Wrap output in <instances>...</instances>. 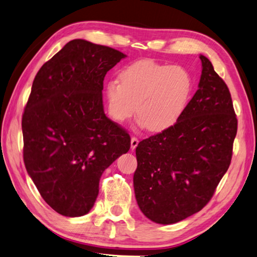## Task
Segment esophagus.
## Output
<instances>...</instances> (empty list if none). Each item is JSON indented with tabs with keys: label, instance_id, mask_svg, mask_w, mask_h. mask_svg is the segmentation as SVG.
<instances>
[{
	"label": "esophagus",
	"instance_id": "esophagus-1",
	"mask_svg": "<svg viewBox=\"0 0 257 257\" xmlns=\"http://www.w3.org/2000/svg\"><path fill=\"white\" fill-rule=\"evenodd\" d=\"M138 143H139V141H138L137 137H133V138H132V143H130V147H132L133 151L138 146Z\"/></svg>",
	"mask_w": 257,
	"mask_h": 257
}]
</instances>
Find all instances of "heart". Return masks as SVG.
Here are the masks:
<instances>
[{
  "mask_svg": "<svg viewBox=\"0 0 257 257\" xmlns=\"http://www.w3.org/2000/svg\"><path fill=\"white\" fill-rule=\"evenodd\" d=\"M193 91L188 69L153 60H139L124 67L119 80L105 85L109 115L118 123L136 112L141 123L161 133L174 125L184 113Z\"/></svg>",
  "mask_w": 257,
  "mask_h": 257,
  "instance_id": "heart-1",
  "label": "heart"
}]
</instances>
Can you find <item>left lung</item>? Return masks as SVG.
Segmentation results:
<instances>
[{
	"label": "left lung",
	"mask_w": 257,
	"mask_h": 257,
	"mask_svg": "<svg viewBox=\"0 0 257 257\" xmlns=\"http://www.w3.org/2000/svg\"><path fill=\"white\" fill-rule=\"evenodd\" d=\"M202 73L179 121L138 144L135 195L152 221L170 225L200 211L230 165L237 118L229 88L200 55Z\"/></svg>",
	"instance_id": "left-lung-1"
}]
</instances>
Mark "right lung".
I'll list each match as a JSON object with an SVG mask.
<instances>
[{"instance_id": "obj_1", "label": "right lung", "mask_w": 257, "mask_h": 257, "mask_svg": "<svg viewBox=\"0 0 257 257\" xmlns=\"http://www.w3.org/2000/svg\"><path fill=\"white\" fill-rule=\"evenodd\" d=\"M125 55L74 39L46 62L22 115L23 161L47 204L66 217L86 214L105 169L130 148V136L105 115V74Z\"/></svg>"}]
</instances>
